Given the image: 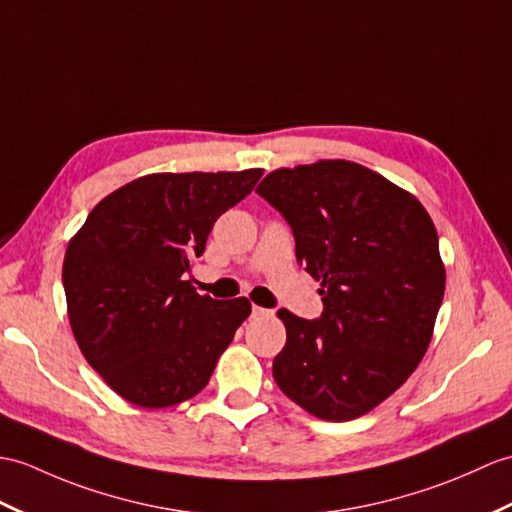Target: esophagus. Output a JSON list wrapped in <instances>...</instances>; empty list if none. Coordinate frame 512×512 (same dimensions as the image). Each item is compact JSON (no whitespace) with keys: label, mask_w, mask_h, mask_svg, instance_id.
<instances>
[{"label":"esophagus","mask_w":512,"mask_h":512,"mask_svg":"<svg viewBox=\"0 0 512 512\" xmlns=\"http://www.w3.org/2000/svg\"><path fill=\"white\" fill-rule=\"evenodd\" d=\"M272 316L270 310H266V307H259V305H253V318H268Z\"/></svg>","instance_id":"obj_1"}]
</instances>
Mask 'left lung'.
I'll list each match as a JSON object with an SVG mask.
<instances>
[{
  "label": "left lung",
  "mask_w": 512,
  "mask_h": 512,
  "mask_svg": "<svg viewBox=\"0 0 512 512\" xmlns=\"http://www.w3.org/2000/svg\"><path fill=\"white\" fill-rule=\"evenodd\" d=\"M257 194L290 224L296 259L320 281L323 314L288 310L277 386L325 421L388 399L430 347L445 266L430 213L406 189L353 161L270 172Z\"/></svg>",
  "instance_id": "left-lung-1"
}]
</instances>
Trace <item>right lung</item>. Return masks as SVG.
I'll list each match as a JSON object with an SVG mask.
<instances>
[{"mask_svg": "<svg viewBox=\"0 0 512 512\" xmlns=\"http://www.w3.org/2000/svg\"><path fill=\"white\" fill-rule=\"evenodd\" d=\"M264 170L148 174L100 200L71 237L63 285L71 331L117 395L176 406L207 386L251 301L200 296L185 272L224 211Z\"/></svg>", "mask_w": 512, "mask_h": 512, "instance_id": "add662e5", "label": "right lung"}]
</instances>
